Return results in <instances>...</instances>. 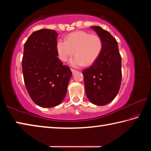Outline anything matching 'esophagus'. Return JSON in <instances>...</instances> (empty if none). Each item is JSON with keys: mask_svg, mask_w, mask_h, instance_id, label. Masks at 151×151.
I'll return each instance as SVG.
<instances>
[{"mask_svg": "<svg viewBox=\"0 0 151 151\" xmlns=\"http://www.w3.org/2000/svg\"><path fill=\"white\" fill-rule=\"evenodd\" d=\"M70 70H71V71H72V73H73V75H74V74H75V73H76V72H77V70H75V69H73V68H71Z\"/></svg>", "mask_w": 151, "mask_h": 151, "instance_id": "esophagus-1", "label": "esophagus"}]
</instances>
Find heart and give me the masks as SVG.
<instances>
[{
    "instance_id": "obj_1",
    "label": "heart",
    "mask_w": 151,
    "mask_h": 151,
    "mask_svg": "<svg viewBox=\"0 0 151 151\" xmlns=\"http://www.w3.org/2000/svg\"><path fill=\"white\" fill-rule=\"evenodd\" d=\"M103 47V40L99 35L83 30L70 33L66 40L59 39L57 42L58 58L62 61L67 60L76 53L70 61L74 66L93 64L100 56Z\"/></svg>"
}]
</instances>
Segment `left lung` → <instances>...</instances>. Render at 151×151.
<instances>
[{"instance_id":"1","label":"left lung","mask_w":151,"mask_h":151,"mask_svg":"<svg viewBox=\"0 0 151 151\" xmlns=\"http://www.w3.org/2000/svg\"><path fill=\"white\" fill-rule=\"evenodd\" d=\"M91 28L101 38L103 47L98 59L83 70L84 83L91 103L103 106L115 98L121 87V56L117 41L109 32L98 26Z\"/></svg>"}]
</instances>
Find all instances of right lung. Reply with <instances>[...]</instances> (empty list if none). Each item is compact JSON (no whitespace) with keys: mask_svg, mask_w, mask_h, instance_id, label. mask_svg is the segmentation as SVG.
<instances>
[{"mask_svg":"<svg viewBox=\"0 0 151 151\" xmlns=\"http://www.w3.org/2000/svg\"><path fill=\"white\" fill-rule=\"evenodd\" d=\"M58 33L54 30L33 32L24 45L22 68L24 85L37 105L50 108L65 98L72 72L58 57Z\"/></svg>","mask_w":151,"mask_h":151,"instance_id":"1","label":"right lung"}]
</instances>
